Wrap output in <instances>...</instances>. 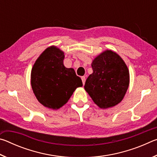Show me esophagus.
<instances>
[{"label": "esophagus", "instance_id": "34e87169", "mask_svg": "<svg viewBox=\"0 0 157 157\" xmlns=\"http://www.w3.org/2000/svg\"><path fill=\"white\" fill-rule=\"evenodd\" d=\"M81 79H82V83H83V84H84L85 81H86V78H85V76H82V78H81Z\"/></svg>", "mask_w": 157, "mask_h": 157}]
</instances>
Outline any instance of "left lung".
<instances>
[{
  "mask_svg": "<svg viewBox=\"0 0 157 157\" xmlns=\"http://www.w3.org/2000/svg\"><path fill=\"white\" fill-rule=\"evenodd\" d=\"M93 73L86 79L84 89L101 109L120 103L129 84L128 68L116 52L107 50L93 60Z\"/></svg>",
  "mask_w": 157,
  "mask_h": 157,
  "instance_id": "obj_1",
  "label": "left lung"
}]
</instances>
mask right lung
Returning a JSON list of instances; mask_svg holds the SVG:
<instances>
[{"label": "right lung", "instance_id": "right-lung-1", "mask_svg": "<svg viewBox=\"0 0 157 157\" xmlns=\"http://www.w3.org/2000/svg\"><path fill=\"white\" fill-rule=\"evenodd\" d=\"M64 52L56 46L47 48L32 68L31 86L42 105L58 109L70 99L82 82L72 68L63 65Z\"/></svg>", "mask_w": 157, "mask_h": 157}]
</instances>
